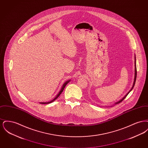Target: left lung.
<instances>
[{
    "label": "left lung",
    "instance_id": "obj_1",
    "mask_svg": "<svg viewBox=\"0 0 148 148\" xmlns=\"http://www.w3.org/2000/svg\"><path fill=\"white\" fill-rule=\"evenodd\" d=\"M136 75H137V71H136V58H135V75H134V83H133V86H132V88H131V89L129 90V92H128L127 93V94H126V95H125L123 98L121 99V100H120L119 101H118V102H116V103H115V104H119V103H120V102H121V101H122L125 98L127 97V96L128 95V94L132 90V89H133V88H134V85H135V82H136Z\"/></svg>",
    "mask_w": 148,
    "mask_h": 148
}]
</instances>
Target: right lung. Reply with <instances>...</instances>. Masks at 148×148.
Wrapping results in <instances>:
<instances>
[{"label":"right lung","mask_w":148,"mask_h":148,"mask_svg":"<svg viewBox=\"0 0 148 148\" xmlns=\"http://www.w3.org/2000/svg\"><path fill=\"white\" fill-rule=\"evenodd\" d=\"M71 81V80H68V81H66V82H65L64 83L63 85V86H62V88H61V89H60V92H58V94L56 95V97L54 98L52 100H51L49 102H47V103H45V102H42V103H40V104H49V103H52V102H53L54 100H56V99L58 98L59 97V95L62 94V92H63V91L64 89V88L65 87V86H66V85L68 83H69V82Z\"/></svg>","instance_id":"add662e5"}]
</instances>
